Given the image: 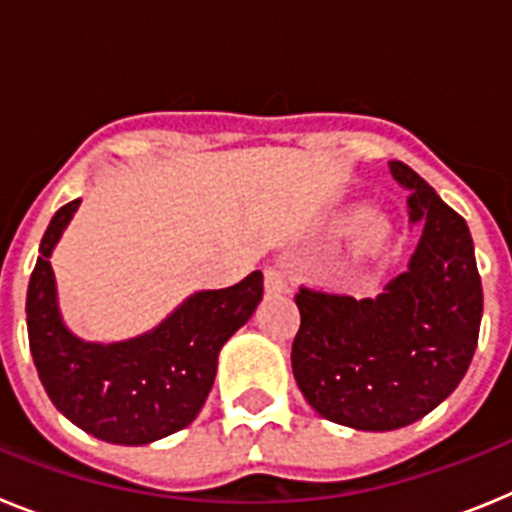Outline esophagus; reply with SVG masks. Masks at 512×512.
Returning <instances> with one entry per match:
<instances>
[{"instance_id":"obj_1","label":"esophagus","mask_w":512,"mask_h":512,"mask_svg":"<svg viewBox=\"0 0 512 512\" xmlns=\"http://www.w3.org/2000/svg\"><path fill=\"white\" fill-rule=\"evenodd\" d=\"M264 277H266V292H269V295H287L289 284L277 266H269Z\"/></svg>"}]
</instances>
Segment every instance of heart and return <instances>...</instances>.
Here are the masks:
<instances>
[{"instance_id": "1", "label": "heart", "mask_w": 512, "mask_h": 512, "mask_svg": "<svg viewBox=\"0 0 512 512\" xmlns=\"http://www.w3.org/2000/svg\"><path fill=\"white\" fill-rule=\"evenodd\" d=\"M359 233L364 238V243L369 246H379L390 238V220L379 212H366L359 220Z\"/></svg>"}]
</instances>
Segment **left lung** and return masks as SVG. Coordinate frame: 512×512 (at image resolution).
Returning a JSON list of instances; mask_svg holds the SVG:
<instances>
[{
    "label": "left lung",
    "mask_w": 512,
    "mask_h": 512,
    "mask_svg": "<svg viewBox=\"0 0 512 512\" xmlns=\"http://www.w3.org/2000/svg\"><path fill=\"white\" fill-rule=\"evenodd\" d=\"M420 241L377 297L300 289L292 372L312 410L356 431H395L438 408L467 374L482 323V282L467 223L402 161Z\"/></svg>",
    "instance_id": "8db88e82"
}]
</instances>
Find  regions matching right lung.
<instances>
[{"label": "right lung", "mask_w": 512, "mask_h": 512, "mask_svg": "<svg viewBox=\"0 0 512 512\" xmlns=\"http://www.w3.org/2000/svg\"><path fill=\"white\" fill-rule=\"evenodd\" d=\"M81 200L53 215L27 287V336L51 402L81 431L107 443L143 446L182 431L200 415L217 374V356L251 320L264 274L251 271L225 289H200L156 328L99 343L63 323L51 256Z\"/></svg>", "instance_id": "add662e5"}]
</instances>
